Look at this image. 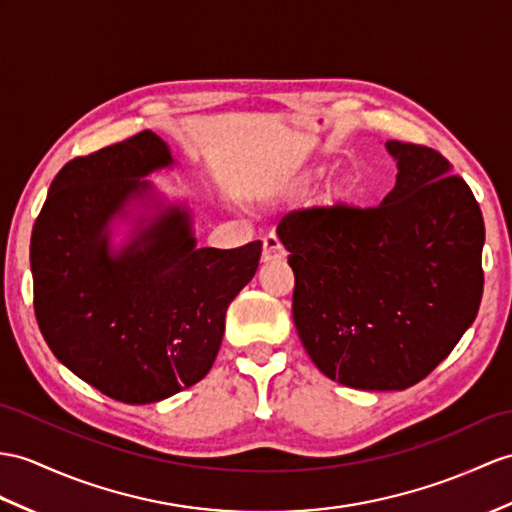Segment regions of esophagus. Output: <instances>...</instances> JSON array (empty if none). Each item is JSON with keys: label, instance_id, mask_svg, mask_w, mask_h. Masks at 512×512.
<instances>
[{"label": "esophagus", "instance_id": "34e87169", "mask_svg": "<svg viewBox=\"0 0 512 512\" xmlns=\"http://www.w3.org/2000/svg\"><path fill=\"white\" fill-rule=\"evenodd\" d=\"M284 258V247L276 234L265 236L263 241V263H273V260Z\"/></svg>", "mask_w": 512, "mask_h": 512}]
</instances>
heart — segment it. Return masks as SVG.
Returning a JSON list of instances; mask_svg holds the SVG:
<instances>
[{
    "instance_id": "heart-1",
    "label": "heart",
    "mask_w": 512,
    "mask_h": 512,
    "mask_svg": "<svg viewBox=\"0 0 512 512\" xmlns=\"http://www.w3.org/2000/svg\"><path fill=\"white\" fill-rule=\"evenodd\" d=\"M308 180H310V176L304 178V182H308ZM347 197H350V184L343 182V180L334 182L332 189H330V199H332V202H345Z\"/></svg>"
}]
</instances>
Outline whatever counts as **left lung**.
<instances>
[{"mask_svg":"<svg viewBox=\"0 0 512 512\" xmlns=\"http://www.w3.org/2000/svg\"><path fill=\"white\" fill-rule=\"evenodd\" d=\"M397 165L378 208L297 210L278 236L295 273L293 321L317 369L363 391H404L478 315L484 221L430 147L384 143Z\"/></svg>","mask_w":512,"mask_h":512,"instance_id":"obj_1","label":"left lung"}]
</instances>
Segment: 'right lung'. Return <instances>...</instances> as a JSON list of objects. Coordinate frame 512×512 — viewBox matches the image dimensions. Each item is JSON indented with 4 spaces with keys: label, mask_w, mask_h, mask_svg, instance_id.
<instances>
[{
    "label": "right lung",
    "mask_w": 512,
    "mask_h": 512,
    "mask_svg": "<svg viewBox=\"0 0 512 512\" xmlns=\"http://www.w3.org/2000/svg\"><path fill=\"white\" fill-rule=\"evenodd\" d=\"M176 160L154 132L67 162L30 241L34 313L49 350L97 391L154 404L213 367L226 310L263 243L197 247L193 210L152 180ZM133 228L123 244L119 222Z\"/></svg>",
    "instance_id": "1"
}]
</instances>
